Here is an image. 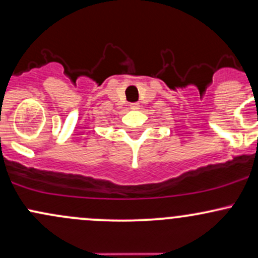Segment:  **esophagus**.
I'll return each mask as SVG.
<instances>
[{"mask_svg": "<svg viewBox=\"0 0 258 258\" xmlns=\"http://www.w3.org/2000/svg\"><path fill=\"white\" fill-rule=\"evenodd\" d=\"M130 109H131V110H140V104H138V103L131 104V105H130Z\"/></svg>", "mask_w": 258, "mask_h": 258, "instance_id": "esophagus-1", "label": "esophagus"}]
</instances>
